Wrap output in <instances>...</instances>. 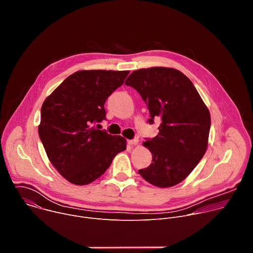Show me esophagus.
Wrapping results in <instances>:
<instances>
[{
  "label": "esophagus",
  "mask_w": 253,
  "mask_h": 253,
  "mask_svg": "<svg viewBox=\"0 0 253 253\" xmlns=\"http://www.w3.org/2000/svg\"><path fill=\"white\" fill-rule=\"evenodd\" d=\"M139 142V140L137 138H134V139H131V140H128L127 143L129 144V145H137Z\"/></svg>",
  "instance_id": "esophagus-1"
}]
</instances>
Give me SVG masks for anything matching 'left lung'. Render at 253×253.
<instances>
[{
	"instance_id": "8db88e82",
	"label": "left lung",
	"mask_w": 253,
	"mask_h": 253,
	"mask_svg": "<svg viewBox=\"0 0 253 253\" xmlns=\"http://www.w3.org/2000/svg\"><path fill=\"white\" fill-rule=\"evenodd\" d=\"M125 84L146 103L150 124L156 117L161 119L158 135L143 142L152 163L139 174L162 188L183 181L206 152L211 124L208 108L193 83L173 68L136 70Z\"/></svg>"
}]
</instances>
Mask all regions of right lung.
I'll return each mask as SVG.
<instances>
[{"label": "right lung", "mask_w": 253, "mask_h": 253, "mask_svg": "<svg viewBox=\"0 0 253 253\" xmlns=\"http://www.w3.org/2000/svg\"><path fill=\"white\" fill-rule=\"evenodd\" d=\"M129 71L82 70L66 78L41 108L39 136L58 172L76 185L99 178L126 149V139L95 127L106 119L104 104Z\"/></svg>", "instance_id": "1"}]
</instances>
